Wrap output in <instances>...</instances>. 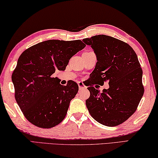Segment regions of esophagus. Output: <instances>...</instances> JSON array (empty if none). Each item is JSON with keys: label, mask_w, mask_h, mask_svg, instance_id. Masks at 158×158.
<instances>
[{"label": "esophagus", "mask_w": 158, "mask_h": 158, "mask_svg": "<svg viewBox=\"0 0 158 158\" xmlns=\"http://www.w3.org/2000/svg\"><path fill=\"white\" fill-rule=\"evenodd\" d=\"M78 87H79V89H86V87H85V85L83 84V82H79L78 83Z\"/></svg>", "instance_id": "1"}]
</instances>
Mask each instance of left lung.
Here are the masks:
<instances>
[{"label": "left lung", "mask_w": 158, "mask_h": 158, "mask_svg": "<svg viewBox=\"0 0 158 158\" xmlns=\"http://www.w3.org/2000/svg\"><path fill=\"white\" fill-rule=\"evenodd\" d=\"M82 41L91 46L97 56L96 66L89 76L91 83L108 81L110 85L102 93L89 85L87 109L103 125H120L137 109L144 92L137 55L130 45L111 36L97 35Z\"/></svg>", "instance_id": "1"}]
</instances>
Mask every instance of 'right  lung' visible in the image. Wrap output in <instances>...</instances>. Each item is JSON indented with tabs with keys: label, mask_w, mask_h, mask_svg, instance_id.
<instances>
[{
	"label": "right lung",
	"mask_w": 158,
	"mask_h": 158,
	"mask_svg": "<svg viewBox=\"0 0 158 158\" xmlns=\"http://www.w3.org/2000/svg\"><path fill=\"white\" fill-rule=\"evenodd\" d=\"M80 40H49L27 49L12 75L15 97L25 118L40 128H52L66 117L70 102L78 91L73 81L66 85L54 77L65 71L69 59L85 47Z\"/></svg>",
	"instance_id": "add662e5"
}]
</instances>
